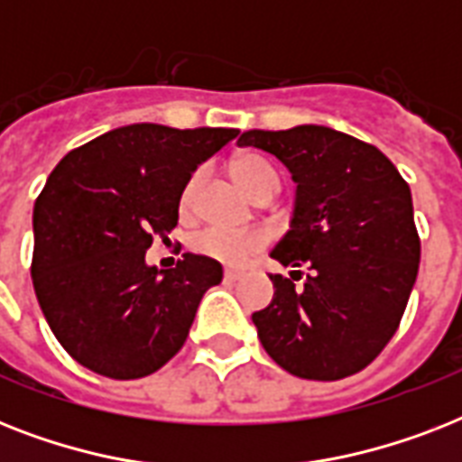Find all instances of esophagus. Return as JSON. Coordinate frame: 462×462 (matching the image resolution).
Returning <instances> with one entry per match:
<instances>
[{"mask_svg":"<svg viewBox=\"0 0 462 462\" xmlns=\"http://www.w3.org/2000/svg\"><path fill=\"white\" fill-rule=\"evenodd\" d=\"M225 281L227 282H235V281H239V278H242V273H239V271H235V268H225Z\"/></svg>","mask_w":462,"mask_h":462,"instance_id":"1","label":"esophagus"}]
</instances>
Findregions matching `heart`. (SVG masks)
<instances>
[{"mask_svg":"<svg viewBox=\"0 0 462 462\" xmlns=\"http://www.w3.org/2000/svg\"><path fill=\"white\" fill-rule=\"evenodd\" d=\"M232 177L249 196H259L263 191L275 194L281 187L275 167L261 155H239L232 162ZM196 181H199V174L189 181L184 194H181L184 208L194 199ZM263 246H266V235L259 230H230L223 225H206L191 235V249L199 256L213 259L217 263H225V266H245L246 261L252 259L254 254H259Z\"/></svg>","mask_w":462,"mask_h":462,"instance_id":"heart-1","label":"heart"}]
</instances>
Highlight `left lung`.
<instances>
[{
  "label": "left lung",
  "instance_id": "8db88e82",
  "mask_svg": "<svg viewBox=\"0 0 462 462\" xmlns=\"http://www.w3.org/2000/svg\"><path fill=\"white\" fill-rule=\"evenodd\" d=\"M239 146L275 155L297 184L290 230L271 252L273 300L254 311L263 350L300 379L337 381L362 372L398 330L420 268L408 181L379 148L302 125L245 132Z\"/></svg>",
  "mask_w": 462,
  "mask_h": 462
}]
</instances>
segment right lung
Returning a JSON list of instances; mask_svg holds the SVG:
<instances>
[{"mask_svg":"<svg viewBox=\"0 0 462 462\" xmlns=\"http://www.w3.org/2000/svg\"><path fill=\"white\" fill-rule=\"evenodd\" d=\"M237 134L119 126L74 148L47 177L32 208V288L54 337L79 365L129 381L181 350L223 266L184 254L158 271L146 249L177 225L196 167Z\"/></svg>","mask_w":462,"mask_h":462,"instance_id":"right-lung-1","label":"right lung"}]
</instances>
